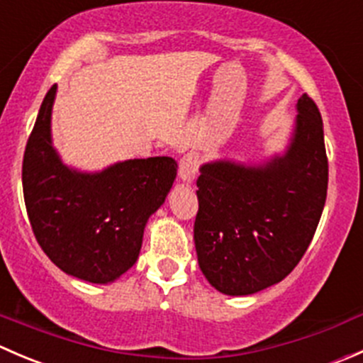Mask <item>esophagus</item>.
Listing matches in <instances>:
<instances>
[{
    "instance_id": "1",
    "label": "esophagus",
    "mask_w": 363,
    "mask_h": 363,
    "mask_svg": "<svg viewBox=\"0 0 363 363\" xmlns=\"http://www.w3.org/2000/svg\"><path fill=\"white\" fill-rule=\"evenodd\" d=\"M196 170H199V156L195 152H188L179 164V175H181L182 181L191 182L195 179Z\"/></svg>"
}]
</instances>
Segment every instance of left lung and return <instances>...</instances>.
<instances>
[{"label":"left lung","mask_w":363,"mask_h":363,"mask_svg":"<svg viewBox=\"0 0 363 363\" xmlns=\"http://www.w3.org/2000/svg\"><path fill=\"white\" fill-rule=\"evenodd\" d=\"M283 158L263 167L218 161L196 179L195 247L208 283L251 295L283 281L309 247L327 200L323 121L309 94Z\"/></svg>","instance_id":"8db88e82"}]
</instances>
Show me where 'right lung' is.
<instances>
[{"mask_svg": "<svg viewBox=\"0 0 363 363\" xmlns=\"http://www.w3.org/2000/svg\"><path fill=\"white\" fill-rule=\"evenodd\" d=\"M54 94L56 86L43 98L24 151L29 223L36 242L63 272L111 283L137 262L145 223L167 199L177 161L130 160L93 175L69 170L50 144Z\"/></svg>", "mask_w": 363, "mask_h": 363, "instance_id": "right-lung-1", "label": "right lung"}]
</instances>
